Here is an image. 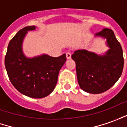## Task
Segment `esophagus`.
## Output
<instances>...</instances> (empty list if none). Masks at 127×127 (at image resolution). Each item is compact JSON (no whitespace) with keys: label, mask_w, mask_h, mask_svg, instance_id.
<instances>
[{"label":"esophagus","mask_w":127,"mask_h":127,"mask_svg":"<svg viewBox=\"0 0 127 127\" xmlns=\"http://www.w3.org/2000/svg\"><path fill=\"white\" fill-rule=\"evenodd\" d=\"M66 58H67V59H69V58H71V52H66Z\"/></svg>","instance_id":"1"}]
</instances>
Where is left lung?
Returning <instances> with one entry per match:
<instances>
[{
  "label": "left lung",
  "instance_id": "1",
  "mask_svg": "<svg viewBox=\"0 0 127 127\" xmlns=\"http://www.w3.org/2000/svg\"><path fill=\"white\" fill-rule=\"evenodd\" d=\"M95 36L107 39L109 50L101 56L86 50L75 51L71 56L75 62L78 84L85 92L102 93L114 85L124 66L123 49L112 30L104 29Z\"/></svg>",
  "mask_w": 127,
  "mask_h": 127
}]
</instances>
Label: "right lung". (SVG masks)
Wrapping results in <instances>:
<instances>
[{"instance_id":"right-lung-1","label":"right lung","mask_w":127,"mask_h":127,"mask_svg":"<svg viewBox=\"0 0 127 127\" xmlns=\"http://www.w3.org/2000/svg\"><path fill=\"white\" fill-rule=\"evenodd\" d=\"M34 26L20 30L8 45L4 64L13 86L20 93L32 98H43L54 90L58 73L66 61V54L59 57L43 55L26 58L22 52V41Z\"/></svg>"}]
</instances>
